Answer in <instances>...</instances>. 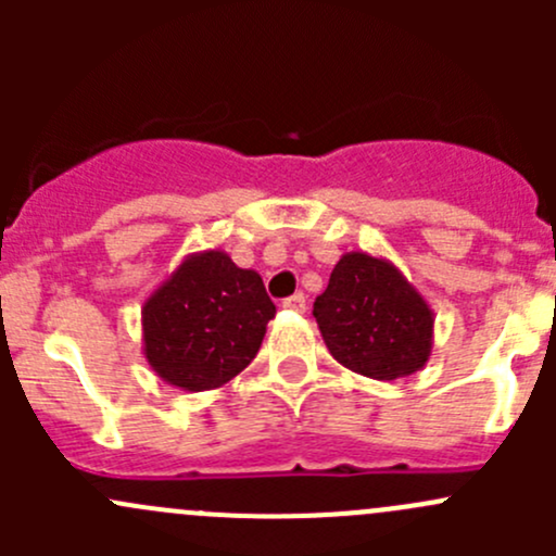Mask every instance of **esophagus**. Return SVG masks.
I'll use <instances>...</instances> for the list:
<instances>
[{"instance_id": "obj_1", "label": "esophagus", "mask_w": 556, "mask_h": 556, "mask_svg": "<svg viewBox=\"0 0 556 556\" xmlns=\"http://www.w3.org/2000/svg\"><path fill=\"white\" fill-rule=\"evenodd\" d=\"M282 306H285V309H290V312H306V295L304 293L290 295V299L282 301Z\"/></svg>"}]
</instances>
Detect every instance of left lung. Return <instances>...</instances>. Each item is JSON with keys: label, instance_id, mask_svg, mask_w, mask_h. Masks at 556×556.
Wrapping results in <instances>:
<instances>
[{"label": "left lung", "instance_id": "1", "mask_svg": "<svg viewBox=\"0 0 556 556\" xmlns=\"http://www.w3.org/2000/svg\"><path fill=\"white\" fill-rule=\"evenodd\" d=\"M330 355L361 377L392 382L417 374L433 352V309L387 257L352 250L314 301Z\"/></svg>", "mask_w": 556, "mask_h": 556}]
</instances>
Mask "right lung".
I'll return each mask as SVG.
<instances>
[{"mask_svg":"<svg viewBox=\"0 0 556 556\" xmlns=\"http://www.w3.org/2000/svg\"><path fill=\"white\" fill-rule=\"evenodd\" d=\"M274 314L261 274L223 250L193 252L144 299V361L179 390H217L250 366Z\"/></svg>","mask_w":556,"mask_h":556,"instance_id":"obj_1","label":"right lung"}]
</instances>
